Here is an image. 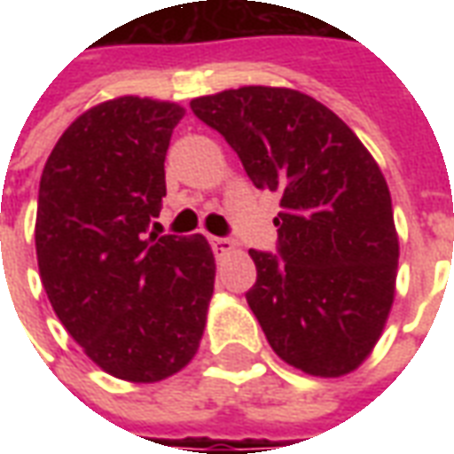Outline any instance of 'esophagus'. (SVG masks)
<instances>
[{
    "mask_svg": "<svg viewBox=\"0 0 454 454\" xmlns=\"http://www.w3.org/2000/svg\"><path fill=\"white\" fill-rule=\"evenodd\" d=\"M211 247H214V253H216L218 260L231 255V253H236V243L228 240V238H211Z\"/></svg>",
    "mask_w": 454,
    "mask_h": 454,
    "instance_id": "esophagus-1",
    "label": "esophagus"
}]
</instances>
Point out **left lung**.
<instances>
[{
  "mask_svg": "<svg viewBox=\"0 0 454 454\" xmlns=\"http://www.w3.org/2000/svg\"><path fill=\"white\" fill-rule=\"evenodd\" d=\"M257 189L277 192V255L250 250L246 299L272 350L314 377L357 370L396 292L399 233L387 179L352 129L309 94L240 87L192 99Z\"/></svg>",
  "mask_w": 454,
  "mask_h": 454,
  "instance_id": "left-lung-1",
  "label": "left lung"
}]
</instances>
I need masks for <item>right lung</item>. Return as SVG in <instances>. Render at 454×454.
I'll return each mask as SVG.
<instances>
[{
	"label": "right lung",
	"mask_w": 454,
	"mask_h": 454,
	"mask_svg": "<svg viewBox=\"0 0 454 454\" xmlns=\"http://www.w3.org/2000/svg\"><path fill=\"white\" fill-rule=\"evenodd\" d=\"M175 102L116 97L67 126L35 214L41 282L65 331L106 374L168 380L197 355L216 262L204 236H145L165 197Z\"/></svg>",
	"instance_id": "obj_1"
}]
</instances>
